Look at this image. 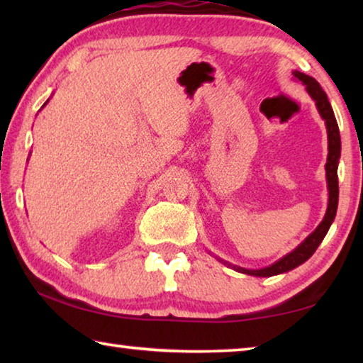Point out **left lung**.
I'll return each mask as SVG.
<instances>
[{
    "instance_id": "1",
    "label": "left lung",
    "mask_w": 363,
    "mask_h": 363,
    "mask_svg": "<svg viewBox=\"0 0 363 363\" xmlns=\"http://www.w3.org/2000/svg\"><path fill=\"white\" fill-rule=\"evenodd\" d=\"M293 75L306 86L307 93H309V96L314 99L318 113H320V116L325 120V126H327L328 157H327V164H325V171H327V182H328V208H327V213H325L323 220L318 224L317 229L312 232L298 248H294L291 253H288L277 262H274L272 266L264 267V269H243V267L233 266V269L238 270V272L255 275V277H272V275L284 274V272H288V270L301 266V264L309 259V257L315 253V250L318 248V245L322 243L325 235H327L331 223L335 220L336 210H337V196H340V187H337V163H340V157H341L340 128H337L333 108L330 106L328 97L325 94V91L320 88V84H318L317 79L296 70L293 72Z\"/></svg>"
}]
</instances>
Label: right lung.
Listing matches in <instances>:
<instances>
[{
    "mask_svg": "<svg viewBox=\"0 0 363 363\" xmlns=\"http://www.w3.org/2000/svg\"><path fill=\"white\" fill-rule=\"evenodd\" d=\"M49 101V99H48ZM48 101H46V104H48ZM46 104H45V106H46ZM45 106H43V107H45Z\"/></svg>",
    "mask_w": 363,
    "mask_h": 363,
    "instance_id": "add662e5",
    "label": "right lung"
}]
</instances>
